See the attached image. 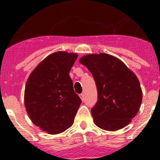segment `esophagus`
Here are the masks:
<instances>
[{"instance_id":"1","label":"esophagus","mask_w":160,"mask_h":160,"mask_svg":"<svg viewBox=\"0 0 160 160\" xmlns=\"http://www.w3.org/2000/svg\"><path fill=\"white\" fill-rule=\"evenodd\" d=\"M80 98H81L82 101H83V100H84V94H83V93H81V94H80Z\"/></svg>"}]
</instances>
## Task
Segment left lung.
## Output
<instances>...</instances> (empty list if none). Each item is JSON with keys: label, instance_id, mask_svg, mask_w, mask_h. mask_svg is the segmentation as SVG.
I'll return each instance as SVG.
<instances>
[{"label": "left lung", "instance_id": "left-lung-1", "mask_svg": "<svg viewBox=\"0 0 160 160\" xmlns=\"http://www.w3.org/2000/svg\"><path fill=\"white\" fill-rule=\"evenodd\" d=\"M95 80L98 101L92 108L95 125L106 131H117L130 123L138 113L142 92L136 76L122 61L106 53L80 58Z\"/></svg>", "mask_w": 160, "mask_h": 160}]
</instances>
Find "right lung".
Instances as JSON below:
<instances>
[{
	"label": "right lung",
	"mask_w": 160,
	"mask_h": 160,
	"mask_svg": "<svg viewBox=\"0 0 160 160\" xmlns=\"http://www.w3.org/2000/svg\"><path fill=\"white\" fill-rule=\"evenodd\" d=\"M76 53L56 52L43 59L30 74L25 106L32 122L51 135L72 126L81 100L74 92L70 71Z\"/></svg>",
	"instance_id": "obj_1"
}]
</instances>
